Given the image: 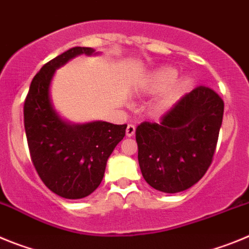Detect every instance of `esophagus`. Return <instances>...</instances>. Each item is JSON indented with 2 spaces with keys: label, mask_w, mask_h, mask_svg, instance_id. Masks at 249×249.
<instances>
[{
  "label": "esophagus",
  "mask_w": 249,
  "mask_h": 249,
  "mask_svg": "<svg viewBox=\"0 0 249 249\" xmlns=\"http://www.w3.org/2000/svg\"><path fill=\"white\" fill-rule=\"evenodd\" d=\"M135 132H136V127L133 126V124H131V123H129L128 126H127V128H126V136H127V137H132V136L135 135Z\"/></svg>",
  "instance_id": "esophagus-1"
}]
</instances>
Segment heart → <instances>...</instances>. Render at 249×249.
<instances>
[{
	"instance_id": "1",
	"label": "heart",
	"mask_w": 249,
	"mask_h": 249,
	"mask_svg": "<svg viewBox=\"0 0 249 249\" xmlns=\"http://www.w3.org/2000/svg\"><path fill=\"white\" fill-rule=\"evenodd\" d=\"M179 71L172 66H162L149 72L138 85L136 93L140 96L158 94L152 105L149 112L153 116H163L175 107L191 91L193 80L191 76L179 78Z\"/></svg>"
}]
</instances>
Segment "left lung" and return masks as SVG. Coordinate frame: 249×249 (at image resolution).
Instances as JSON below:
<instances>
[{"instance_id":"obj_1","label":"left lung","mask_w":249,"mask_h":249,"mask_svg":"<svg viewBox=\"0 0 249 249\" xmlns=\"http://www.w3.org/2000/svg\"><path fill=\"white\" fill-rule=\"evenodd\" d=\"M224 103L210 87L199 86L183 96L160 123L136 128L138 163L147 183L164 193L196 184L211 166Z\"/></svg>"}]
</instances>
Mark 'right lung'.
<instances>
[{"label":"right lung","mask_w":249,"mask_h":249,"mask_svg":"<svg viewBox=\"0 0 249 249\" xmlns=\"http://www.w3.org/2000/svg\"><path fill=\"white\" fill-rule=\"evenodd\" d=\"M92 53L91 47H73L51 59L34 77L23 106L32 163L48 190L68 199L87 197L100 186L107 160L126 135L127 124H71L51 102L50 85L57 68L78 54Z\"/></svg>","instance_id":"obj_1"}]
</instances>
